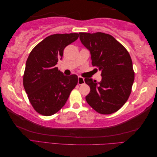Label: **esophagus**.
<instances>
[{
	"label": "esophagus",
	"mask_w": 157,
	"mask_h": 157,
	"mask_svg": "<svg viewBox=\"0 0 157 157\" xmlns=\"http://www.w3.org/2000/svg\"><path fill=\"white\" fill-rule=\"evenodd\" d=\"M84 83V78H82V77H80V76H79V77H78V84L79 85L80 84H82Z\"/></svg>",
	"instance_id": "esophagus-1"
}]
</instances>
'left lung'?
I'll return each mask as SVG.
<instances>
[{
    "label": "left lung",
    "mask_w": 157,
    "mask_h": 157,
    "mask_svg": "<svg viewBox=\"0 0 157 157\" xmlns=\"http://www.w3.org/2000/svg\"><path fill=\"white\" fill-rule=\"evenodd\" d=\"M80 40L90 51L92 64L101 71V80L84 81L90 88L86 96L89 105L98 113L117 111L129 98L134 80L132 61L126 49L113 36L104 33H79Z\"/></svg>",
    "instance_id": "1"
}]
</instances>
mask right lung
<instances>
[{
    "mask_svg": "<svg viewBox=\"0 0 157 157\" xmlns=\"http://www.w3.org/2000/svg\"><path fill=\"white\" fill-rule=\"evenodd\" d=\"M78 38V33L52 35L32 50L26 61L23 86L35 110L50 116L59 111L78 83L76 75L65 76L56 67L63 50Z\"/></svg>",
    "mask_w": 157,
    "mask_h": 157,
    "instance_id": "1",
    "label": "right lung"
}]
</instances>
